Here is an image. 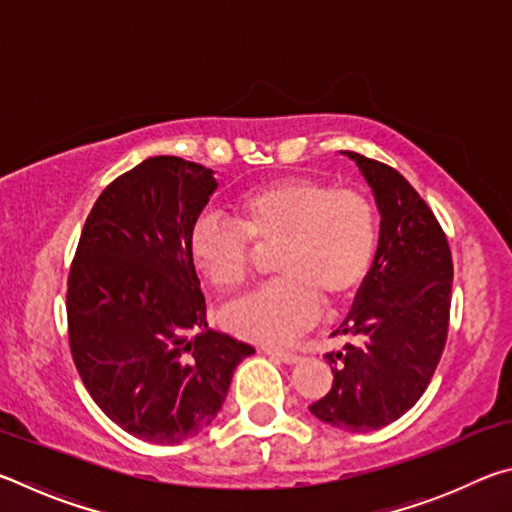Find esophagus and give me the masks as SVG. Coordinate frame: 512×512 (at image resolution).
<instances>
[{
	"label": "esophagus",
	"mask_w": 512,
	"mask_h": 512,
	"mask_svg": "<svg viewBox=\"0 0 512 512\" xmlns=\"http://www.w3.org/2000/svg\"><path fill=\"white\" fill-rule=\"evenodd\" d=\"M264 354H268V357H275L280 359L284 363H296L300 361V354L293 352V350H277V348H264Z\"/></svg>",
	"instance_id": "1"
}]
</instances>
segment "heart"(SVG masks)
I'll return each mask as SVG.
<instances>
[{"mask_svg":"<svg viewBox=\"0 0 512 512\" xmlns=\"http://www.w3.org/2000/svg\"><path fill=\"white\" fill-rule=\"evenodd\" d=\"M235 219L198 216L189 253L214 287L235 289L250 275L255 247L271 248L277 277L221 311L239 339L287 343L361 287L377 250L379 221L370 198L314 176H284L241 194Z\"/></svg>","mask_w":512,"mask_h":512,"instance_id":"obj_1","label":"heart"}]
</instances>
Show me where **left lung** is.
Instances as JSON below:
<instances>
[{"mask_svg":"<svg viewBox=\"0 0 512 512\" xmlns=\"http://www.w3.org/2000/svg\"><path fill=\"white\" fill-rule=\"evenodd\" d=\"M375 192L379 246L354 307L334 334L343 352H327L332 388L309 411L345 431L395 422L427 391L443 357L452 307V250L431 207L400 171L345 151Z\"/></svg>","mask_w":512,"mask_h":512,"instance_id":"left-lung-1","label":"left lung"}]
</instances>
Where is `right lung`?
<instances>
[{
	"label": "right lung",
	"mask_w": 512,
	"mask_h": 512,
	"mask_svg": "<svg viewBox=\"0 0 512 512\" xmlns=\"http://www.w3.org/2000/svg\"><path fill=\"white\" fill-rule=\"evenodd\" d=\"M212 169L155 155L103 189L67 275L74 366L99 409L135 438L178 445L210 427L253 345L207 329L189 232Z\"/></svg>",
	"instance_id": "add662e5"
}]
</instances>
